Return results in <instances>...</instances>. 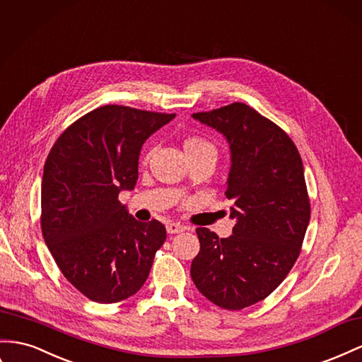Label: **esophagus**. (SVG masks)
<instances>
[{
  "instance_id": "obj_1",
  "label": "esophagus",
  "mask_w": 362,
  "mask_h": 362,
  "mask_svg": "<svg viewBox=\"0 0 362 362\" xmlns=\"http://www.w3.org/2000/svg\"><path fill=\"white\" fill-rule=\"evenodd\" d=\"M165 230H168L169 234H177V233L185 231V227L181 226V223H178V222H170L165 226Z\"/></svg>"
}]
</instances>
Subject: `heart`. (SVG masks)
<instances>
[{
    "label": "heart",
    "instance_id": "heart-1",
    "mask_svg": "<svg viewBox=\"0 0 362 362\" xmlns=\"http://www.w3.org/2000/svg\"><path fill=\"white\" fill-rule=\"evenodd\" d=\"M184 151L187 155L202 153V152H214V153H216V151H214V146L210 141L202 139V136H189V139L184 141ZM149 157H151V152L146 155V160H148Z\"/></svg>",
    "mask_w": 362,
    "mask_h": 362
}]
</instances>
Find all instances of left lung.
<instances>
[{"label":"left lung","instance_id":"1","mask_svg":"<svg viewBox=\"0 0 362 362\" xmlns=\"http://www.w3.org/2000/svg\"><path fill=\"white\" fill-rule=\"evenodd\" d=\"M192 117L230 146L226 194L236 223L226 239L197 228L190 276L205 298L239 310L267 298L294 267L310 218L305 170L285 131L245 103Z\"/></svg>","mask_w":362,"mask_h":362}]
</instances>
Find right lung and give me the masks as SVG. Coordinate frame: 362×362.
<instances>
[{"instance_id":"add662e5","label":"right lung","mask_w":362,"mask_h":362,"mask_svg":"<svg viewBox=\"0 0 362 362\" xmlns=\"http://www.w3.org/2000/svg\"><path fill=\"white\" fill-rule=\"evenodd\" d=\"M175 114L105 105L85 114L48 153L41 189L44 240L65 279L97 303L136 294L165 240L119 201L139 180L144 141Z\"/></svg>"}]
</instances>
